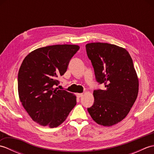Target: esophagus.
I'll list each match as a JSON object with an SVG mask.
<instances>
[{
    "label": "esophagus",
    "mask_w": 154,
    "mask_h": 154,
    "mask_svg": "<svg viewBox=\"0 0 154 154\" xmlns=\"http://www.w3.org/2000/svg\"><path fill=\"white\" fill-rule=\"evenodd\" d=\"M83 96V93H78V94H77V97H79V98L82 97Z\"/></svg>",
    "instance_id": "1"
}]
</instances>
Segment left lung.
I'll return each instance as SVG.
<instances>
[{
	"instance_id": "1",
	"label": "left lung",
	"mask_w": 154,
	"mask_h": 154,
	"mask_svg": "<svg viewBox=\"0 0 154 154\" xmlns=\"http://www.w3.org/2000/svg\"><path fill=\"white\" fill-rule=\"evenodd\" d=\"M85 47L96 81L105 87L94 90V103L87 110L100 125H114L127 116L138 97V79L132 57L114 44L97 42Z\"/></svg>"
}]
</instances>
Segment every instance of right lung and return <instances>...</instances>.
<instances>
[{"label":"right lung","mask_w":154,"mask_h":154,"mask_svg":"<svg viewBox=\"0 0 154 154\" xmlns=\"http://www.w3.org/2000/svg\"><path fill=\"white\" fill-rule=\"evenodd\" d=\"M79 48L68 44L40 48L22 61L18 75L20 100L32 119L41 126H60L76 105L73 94L55 87Z\"/></svg>","instance_id":"obj_1"}]
</instances>
